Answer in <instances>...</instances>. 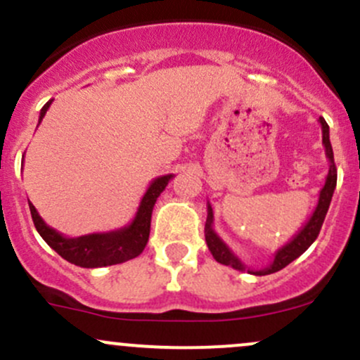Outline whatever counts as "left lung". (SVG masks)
I'll list each match as a JSON object with an SVG mask.
<instances>
[{
  "mask_svg": "<svg viewBox=\"0 0 360 360\" xmlns=\"http://www.w3.org/2000/svg\"><path fill=\"white\" fill-rule=\"evenodd\" d=\"M321 130H323V146L324 153H326L328 161H330V169H328L326 181H324V187L321 188L318 204H316V210L312 211V214L309 216L307 221L304 223V226L297 231V235H293V238L290 242L285 243L281 249H278L274 252V257L271 264H268L262 269H250L247 268L245 264L240 261V257L226 245L225 242L221 240L218 233L212 228V221H214V214H212L211 204L207 202V219H206V242L207 247H210L212 257L218 262L225 266H231L233 269H238V271H247L250 274H256V276H264V274H271L283 269L285 266H288L290 262L295 261L297 257L302 256L305 250L312 245V242L318 238L321 226H323L324 218H326L328 207H330L331 197H333L335 187H336V166L333 160V149H331L330 142V127H328L326 120L323 117L319 118Z\"/></svg>",
  "mask_w": 360,
  "mask_h": 360,
  "instance_id": "1",
  "label": "left lung"
}]
</instances>
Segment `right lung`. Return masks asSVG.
<instances>
[{"label": "right lung", "mask_w": 360, "mask_h": 360, "mask_svg": "<svg viewBox=\"0 0 360 360\" xmlns=\"http://www.w3.org/2000/svg\"><path fill=\"white\" fill-rule=\"evenodd\" d=\"M51 103L53 99L42 106L39 123L51 106ZM172 179L173 175H163L150 181L148 191L142 195L132 223L118 228V230L89 233L82 235V237H65L55 228L46 225V221L41 218L32 202H29L30 214H32L36 230L39 231L44 242L72 264L80 266V268H104V266L120 264V262L137 257L144 250L146 243L149 240L150 216H153L154 204Z\"/></svg>", "instance_id": "right-lung-1"}]
</instances>
